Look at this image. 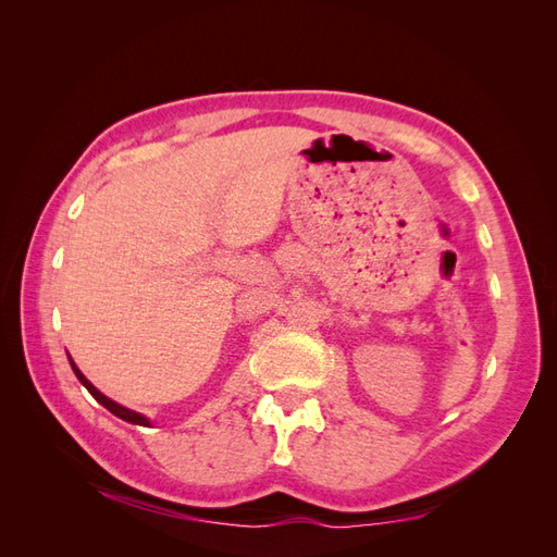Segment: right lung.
<instances>
[{"label":"right lung","instance_id":"add662e5","mask_svg":"<svg viewBox=\"0 0 557 557\" xmlns=\"http://www.w3.org/2000/svg\"><path fill=\"white\" fill-rule=\"evenodd\" d=\"M70 364H72V369H74V374H76V379L83 383V385H86L88 387V393L99 401V404H102V407L104 409H109L113 416H117V418H123V420H127V423H132V425H141V428H150V420L144 416V413H139V411H132V409H127V407H123V404H117V401H113L111 397H107L104 393H99L97 391V387L86 379V376H83V372H81V369L76 367V362L72 360V356H70Z\"/></svg>","mask_w":557,"mask_h":557}]
</instances>
